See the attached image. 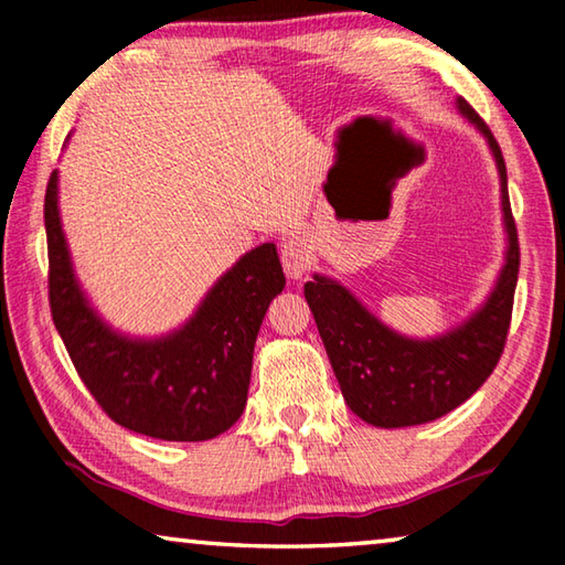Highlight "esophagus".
<instances>
[{"instance_id":"34e87169","label":"esophagus","mask_w":565,"mask_h":565,"mask_svg":"<svg viewBox=\"0 0 565 565\" xmlns=\"http://www.w3.org/2000/svg\"><path fill=\"white\" fill-rule=\"evenodd\" d=\"M281 264L289 279H301L311 269V248L301 236H286L281 244Z\"/></svg>"}]
</instances>
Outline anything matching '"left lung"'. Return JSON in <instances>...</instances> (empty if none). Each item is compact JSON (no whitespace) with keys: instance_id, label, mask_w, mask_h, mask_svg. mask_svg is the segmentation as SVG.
I'll return each mask as SVG.
<instances>
[{"instance_id":"obj_1","label":"left lung","mask_w":565,"mask_h":565,"mask_svg":"<svg viewBox=\"0 0 565 565\" xmlns=\"http://www.w3.org/2000/svg\"><path fill=\"white\" fill-rule=\"evenodd\" d=\"M456 111L486 139L499 169L505 254L486 301L438 337L414 339L386 327L337 279L313 274V281L303 286L343 398L353 414L379 428L428 424L461 406L491 376L509 333L519 281V234L503 154L491 129L463 99H456Z\"/></svg>"}]
</instances>
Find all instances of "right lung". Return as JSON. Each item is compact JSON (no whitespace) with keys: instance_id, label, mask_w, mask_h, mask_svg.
<instances>
[{"instance_id":"add662e5","label":"right lung","mask_w":565,"mask_h":565,"mask_svg":"<svg viewBox=\"0 0 565 565\" xmlns=\"http://www.w3.org/2000/svg\"><path fill=\"white\" fill-rule=\"evenodd\" d=\"M44 226L54 327L107 416L161 441H209L232 428L246 406L256 333L286 284L276 246L246 252L179 329L145 339L109 327L76 279L56 169L46 184Z\"/></svg>"}]
</instances>
